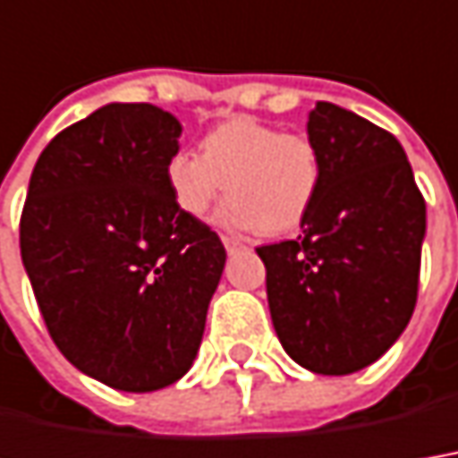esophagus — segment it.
Returning <instances> with one entry per match:
<instances>
[{"mask_svg":"<svg viewBox=\"0 0 458 458\" xmlns=\"http://www.w3.org/2000/svg\"><path fill=\"white\" fill-rule=\"evenodd\" d=\"M223 245H225V250H228L230 255L238 253V250H242V248H245L241 241H235V238H228V235H223Z\"/></svg>","mask_w":458,"mask_h":458,"instance_id":"1","label":"esophagus"}]
</instances>
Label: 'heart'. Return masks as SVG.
Returning a JSON list of instances; mask_svg holds the SVG:
<instances>
[{"label": "heart", "instance_id": "heart-1", "mask_svg": "<svg viewBox=\"0 0 458 458\" xmlns=\"http://www.w3.org/2000/svg\"><path fill=\"white\" fill-rule=\"evenodd\" d=\"M167 188L190 217H205L220 200V223L283 235L301 228L318 198L323 155L306 132H283L255 117H233L200 142V157L180 152L167 163Z\"/></svg>", "mask_w": 458, "mask_h": 458}]
</instances>
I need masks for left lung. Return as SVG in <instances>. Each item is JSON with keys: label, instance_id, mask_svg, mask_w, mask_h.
Here are the masks:
<instances>
[{"label": "left lung", "instance_id": "8db88e82", "mask_svg": "<svg viewBox=\"0 0 458 458\" xmlns=\"http://www.w3.org/2000/svg\"><path fill=\"white\" fill-rule=\"evenodd\" d=\"M308 135L323 182L295 241L260 245L273 328L303 369L346 376L378 360L411 320L426 203L401 142L318 102Z\"/></svg>", "mask_w": 458, "mask_h": 458}]
</instances>
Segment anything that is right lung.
Instances as JSON below:
<instances>
[{"mask_svg":"<svg viewBox=\"0 0 458 458\" xmlns=\"http://www.w3.org/2000/svg\"><path fill=\"white\" fill-rule=\"evenodd\" d=\"M182 124L112 102L70 124L34 165L21 263L62 356L99 384L148 394L190 371L225 248L167 188Z\"/></svg>","mask_w":458,"mask_h":458,"instance_id":"add662e5","label":"right lung"}]
</instances>
